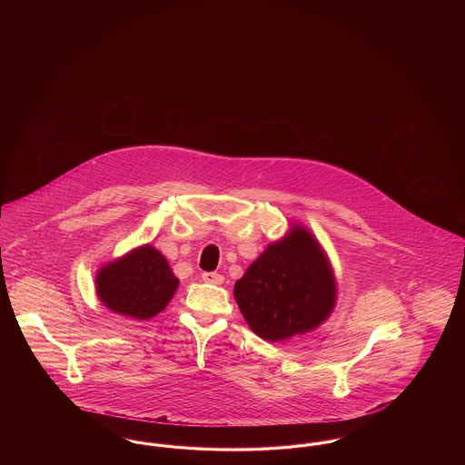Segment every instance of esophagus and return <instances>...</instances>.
Segmentation results:
<instances>
[{"instance_id":"34e87169","label":"esophagus","mask_w":465,"mask_h":465,"mask_svg":"<svg viewBox=\"0 0 465 465\" xmlns=\"http://www.w3.org/2000/svg\"><path fill=\"white\" fill-rule=\"evenodd\" d=\"M202 281L207 282V284H223L224 277L222 273H216V272H203L202 273Z\"/></svg>"}]
</instances>
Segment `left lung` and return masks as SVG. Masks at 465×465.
I'll return each mask as SVG.
<instances>
[{
	"instance_id": "1",
	"label": "left lung",
	"mask_w": 465,
	"mask_h": 465,
	"mask_svg": "<svg viewBox=\"0 0 465 465\" xmlns=\"http://www.w3.org/2000/svg\"><path fill=\"white\" fill-rule=\"evenodd\" d=\"M245 322L268 341L317 328L336 300L332 270L321 245L302 226L272 243L235 282Z\"/></svg>"
}]
</instances>
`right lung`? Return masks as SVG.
<instances>
[{"label": "right lung", "instance_id": "1", "mask_svg": "<svg viewBox=\"0 0 465 465\" xmlns=\"http://www.w3.org/2000/svg\"><path fill=\"white\" fill-rule=\"evenodd\" d=\"M95 284L101 302L108 309L146 321L167 307L179 281L162 252L146 243L103 266Z\"/></svg>", "mask_w": 465, "mask_h": 465}]
</instances>
